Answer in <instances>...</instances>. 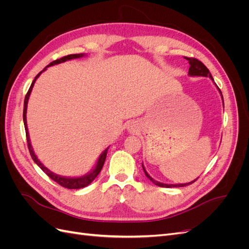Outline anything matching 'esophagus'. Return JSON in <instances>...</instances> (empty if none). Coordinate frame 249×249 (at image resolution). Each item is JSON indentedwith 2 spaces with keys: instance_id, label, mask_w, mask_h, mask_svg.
Masks as SVG:
<instances>
[{
  "instance_id": "34e87169",
  "label": "esophagus",
  "mask_w": 249,
  "mask_h": 249,
  "mask_svg": "<svg viewBox=\"0 0 249 249\" xmlns=\"http://www.w3.org/2000/svg\"><path fill=\"white\" fill-rule=\"evenodd\" d=\"M127 130H129L130 133H135L137 131V125L134 123H131L129 125H127Z\"/></svg>"
}]
</instances>
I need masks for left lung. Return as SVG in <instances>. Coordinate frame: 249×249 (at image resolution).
<instances>
[{
    "instance_id": "8db88e82",
    "label": "left lung",
    "mask_w": 249,
    "mask_h": 249,
    "mask_svg": "<svg viewBox=\"0 0 249 249\" xmlns=\"http://www.w3.org/2000/svg\"><path fill=\"white\" fill-rule=\"evenodd\" d=\"M186 59L188 60V61H189V64H190V67H189V71H188V74H189V76H191V77H209L211 80H212L213 82H214V79H213V77H212V74H211V72H210V71L207 69L206 67V65L203 64L202 62H200L199 60H197V59H195V58H187L186 57ZM215 84V83H214ZM216 85V84H215ZM216 87L218 88V86L216 85ZM218 90H219V92H220V94H221V97H222V103H223V96H222V93H221V90L218 88ZM223 107H224V104H223ZM142 168H143V171H144V173H145V176H146V178H148V179H150L152 180V182L155 184V185H157V186H160V187H165V188H172V187H185V186H188V185H191L192 183H194L195 180L196 179H194V180H192V182H189V183H186V184H164V183H160V182H158V180H156V179H154L152 177H150L148 173L146 172V170H145V168H144V166H143V164H142Z\"/></svg>"
}]
</instances>
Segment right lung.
<instances>
[{
  "mask_svg": "<svg viewBox=\"0 0 249 249\" xmlns=\"http://www.w3.org/2000/svg\"><path fill=\"white\" fill-rule=\"evenodd\" d=\"M85 54H72V55H69V56H65V57H62L60 59H57L55 60V61L51 62L47 67H44V70L42 71H40L37 76L35 77V79L33 80L31 86H30L28 92L26 94V97H25V102H24V114H22V118H24V124H25V130H26V136H27V142H28V148H29V152H30V155H31L33 161L38 165V166L41 168V170L43 172H46V175L51 178L53 180H55L56 183H58L59 185H61L62 187L64 188H67V189H81V188H84L86 186H88L90 183L92 182V180L97 177V175L101 172L102 168H103V165L105 163V160H106V157H107V153H108V148L107 147L106 149L104 150V152L102 153V155L100 156L99 160H97L96 162V165L95 167L88 172L87 175L85 176H82V177H77V178H67V177H62V176H59V175H56V173L52 172L50 169H48L44 165L38 160V158H37V156L35 155L34 150H33V147L31 145V141H30V136H29V132H28V126H27V107H28V101H29V97H30V94H31V91L33 89V86L35 84V81L37 80V78H38L41 72H43L44 71H46L49 66H53V65H56V64H59V63H63L65 61H67V60H71V59H77V58H81V57H84Z\"/></svg>",
  "mask_w": 249,
  "mask_h": 249,
  "instance_id": "add662e5",
  "label": "right lung"
}]
</instances>
